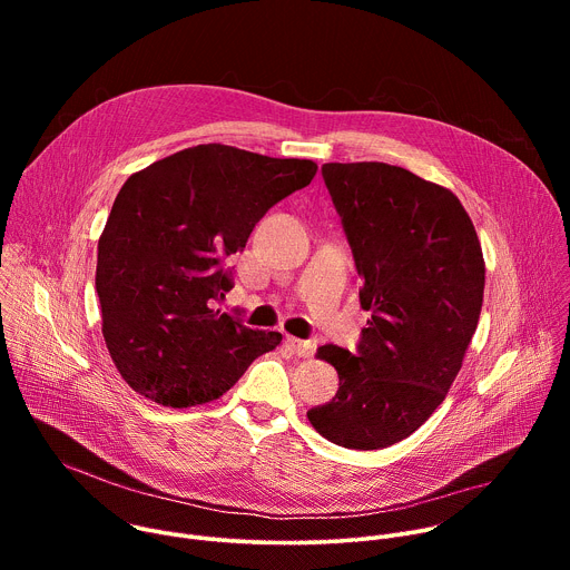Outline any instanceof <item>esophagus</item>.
Masks as SVG:
<instances>
[{"instance_id":"34e87169","label":"esophagus","mask_w":570,"mask_h":570,"mask_svg":"<svg viewBox=\"0 0 570 570\" xmlns=\"http://www.w3.org/2000/svg\"><path fill=\"white\" fill-rule=\"evenodd\" d=\"M286 345H288V350L295 354V356H299V358H311L313 356V352H315V345L313 343H308V341H299V338H286Z\"/></svg>"}]
</instances>
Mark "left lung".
Here are the masks:
<instances>
[{"instance_id":"left-lung-1","label":"left lung","mask_w":570,"mask_h":570,"mask_svg":"<svg viewBox=\"0 0 570 570\" xmlns=\"http://www.w3.org/2000/svg\"><path fill=\"white\" fill-rule=\"evenodd\" d=\"M322 176L372 317L358 354L317 350L341 383L306 417L338 446L385 449L435 413L462 367L482 308V248L462 203L442 185L383 161H330Z\"/></svg>"}]
</instances>
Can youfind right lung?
Here are the masks:
<instances>
[{
    "mask_svg": "<svg viewBox=\"0 0 570 570\" xmlns=\"http://www.w3.org/2000/svg\"><path fill=\"white\" fill-rule=\"evenodd\" d=\"M317 171L225 144H198L132 174L99 238L101 332L124 381L189 409L225 394L282 343L212 308L232 288L225 262L259 218Z\"/></svg>",
    "mask_w": 570,
    "mask_h": 570,
    "instance_id": "obj_1",
    "label": "right lung"
}]
</instances>
